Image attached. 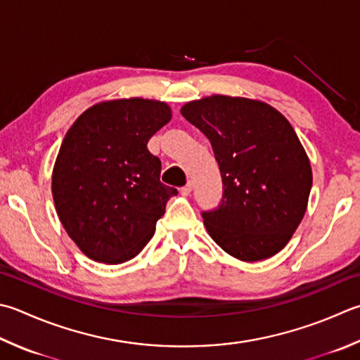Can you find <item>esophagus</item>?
<instances>
[{
    "label": "esophagus",
    "instance_id": "obj_1",
    "mask_svg": "<svg viewBox=\"0 0 360 360\" xmlns=\"http://www.w3.org/2000/svg\"><path fill=\"white\" fill-rule=\"evenodd\" d=\"M191 191H193V183L191 181H188L186 185L180 189L181 195H189V194H191Z\"/></svg>",
    "mask_w": 360,
    "mask_h": 360
}]
</instances>
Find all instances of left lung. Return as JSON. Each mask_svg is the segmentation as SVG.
Instances as JSON below:
<instances>
[{"instance_id": "1", "label": "left lung", "mask_w": 360, "mask_h": 360, "mask_svg": "<svg viewBox=\"0 0 360 360\" xmlns=\"http://www.w3.org/2000/svg\"><path fill=\"white\" fill-rule=\"evenodd\" d=\"M210 139L222 200L202 212L213 241L235 259L259 262L285 248L307 210L311 167L282 114L259 100L212 96L180 110Z\"/></svg>"}]
</instances>
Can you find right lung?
<instances>
[{
	"label": "right lung",
	"instance_id": "right-lung-1",
	"mask_svg": "<svg viewBox=\"0 0 360 360\" xmlns=\"http://www.w3.org/2000/svg\"><path fill=\"white\" fill-rule=\"evenodd\" d=\"M172 117L165 101H101L75 120L53 167L60 222L89 259L117 264L136 257L177 189L160 181L147 142Z\"/></svg>",
	"mask_w": 360,
	"mask_h": 360
}]
</instances>
